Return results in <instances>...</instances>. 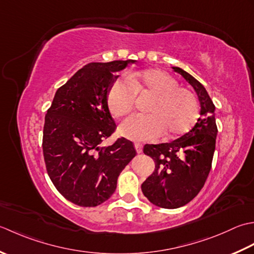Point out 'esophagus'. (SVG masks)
Returning <instances> with one entry per match:
<instances>
[{"mask_svg":"<svg viewBox=\"0 0 254 254\" xmlns=\"http://www.w3.org/2000/svg\"><path fill=\"white\" fill-rule=\"evenodd\" d=\"M133 147H134V149H136L137 153H141V152H142V146H141V143H139V142H134Z\"/></svg>","mask_w":254,"mask_h":254,"instance_id":"34e87169","label":"esophagus"}]
</instances>
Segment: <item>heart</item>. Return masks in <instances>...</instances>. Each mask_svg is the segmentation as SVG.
<instances>
[{
	"label": "heart",
	"instance_id": "obj_1",
	"mask_svg": "<svg viewBox=\"0 0 254 254\" xmlns=\"http://www.w3.org/2000/svg\"><path fill=\"white\" fill-rule=\"evenodd\" d=\"M138 96H151L147 115L128 118L120 127V133L131 140H151L164 133L167 139L182 137L192 130L199 116L198 102L177 79L158 69L143 70L118 80L107 94V106L114 118L131 113Z\"/></svg>",
	"mask_w": 254,
	"mask_h": 254
}]
</instances>
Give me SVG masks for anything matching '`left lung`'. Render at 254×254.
<instances>
[{
  "instance_id": "1",
  "label": "left lung",
  "mask_w": 254,
  "mask_h": 254,
  "mask_svg": "<svg viewBox=\"0 0 254 254\" xmlns=\"http://www.w3.org/2000/svg\"><path fill=\"white\" fill-rule=\"evenodd\" d=\"M173 70L197 93L200 117L192 130L177 140L143 147V153L153 159L154 171L141 184L142 193L152 204L169 209L190 203L203 189L211 169L218 131L215 105L203 84L178 66Z\"/></svg>"
}]
</instances>
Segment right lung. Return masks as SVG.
<instances>
[{
  "mask_svg": "<svg viewBox=\"0 0 254 254\" xmlns=\"http://www.w3.org/2000/svg\"><path fill=\"white\" fill-rule=\"evenodd\" d=\"M134 60L91 62L57 90L45 117L43 152L47 173L64 198L82 207L104 203L115 192L123 169L136 156L133 144L112 136L116 124L107 106L113 73Z\"/></svg>",
  "mask_w": 254,
  "mask_h": 254,
  "instance_id": "1",
  "label": "right lung"
}]
</instances>
